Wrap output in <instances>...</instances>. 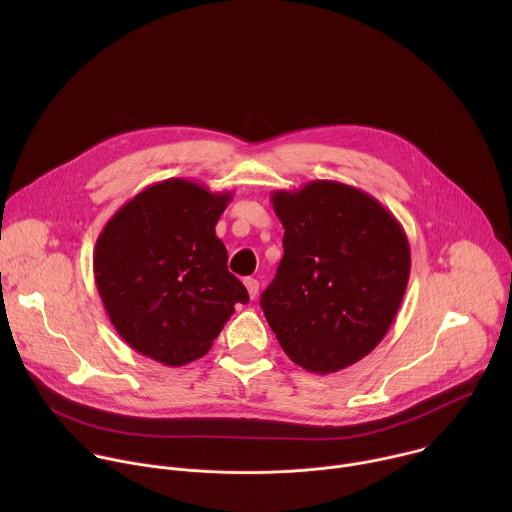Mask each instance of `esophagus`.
I'll return each mask as SVG.
<instances>
[{"instance_id":"1","label":"esophagus","mask_w":512,"mask_h":512,"mask_svg":"<svg viewBox=\"0 0 512 512\" xmlns=\"http://www.w3.org/2000/svg\"><path fill=\"white\" fill-rule=\"evenodd\" d=\"M245 287H247V291H249V298L255 300L257 294H259V281L253 279V277H247V279H245Z\"/></svg>"}]
</instances>
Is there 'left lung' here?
I'll use <instances>...</instances> for the list:
<instances>
[{
    "instance_id": "1",
    "label": "left lung",
    "mask_w": 512,
    "mask_h": 512,
    "mask_svg": "<svg viewBox=\"0 0 512 512\" xmlns=\"http://www.w3.org/2000/svg\"><path fill=\"white\" fill-rule=\"evenodd\" d=\"M283 259L261 308L302 369L338 373L377 348L403 302L411 251L377 198L334 180L275 190Z\"/></svg>"
}]
</instances>
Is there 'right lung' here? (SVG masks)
I'll return each instance as SVG.
<instances>
[{
    "instance_id": "right-lung-1",
    "label": "right lung",
    "mask_w": 512,
    "mask_h": 512,
    "mask_svg": "<svg viewBox=\"0 0 512 512\" xmlns=\"http://www.w3.org/2000/svg\"><path fill=\"white\" fill-rule=\"evenodd\" d=\"M231 198L168 178L127 200L103 227L95 283L113 328L135 352L184 367L210 350L235 304L249 302L214 233Z\"/></svg>"
}]
</instances>
